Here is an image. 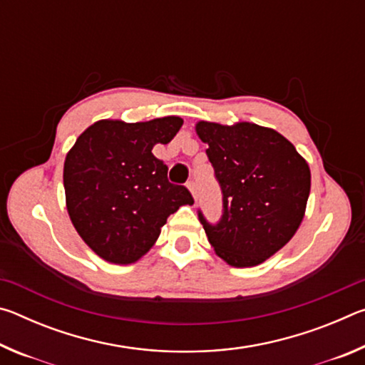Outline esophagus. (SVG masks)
I'll use <instances>...</instances> for the list:
<instances>
[{"instance_id":"esophagus-1","label":"esophagus","mask_w":365,"mask_h":365,"mask_svg":"<svg viewBox=\"0 0 365 365\" xmlns=\"http://www.w3.org/2000/svg\"><path fill=\"white\" fill-rule=\"evenodd\" d=\"M187 187H188V190L191 191V195H193V197L196 200V197H197V185H196V182L195 180H190L187 183Z\"/></svg>"}]
</instances>
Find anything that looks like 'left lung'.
Segmentation results:
<instances>
[{"label":"left lung","mask_w":365,"mask_h":365,"mask_svg":"<svg viewBox=\"0 0 365 365\" xmlns=\"http://www.w3.org/2000/svg\"><path fill=\"white\" fill-rule=\"evenodd\" d=\"M196 133L222 190V217L209 224L215 255L233 267H252L282 250L301 225L311 191V170L279 132L256 123L197 122Z\"/></svg>","instance_id":"obj_1"}]
</instances>
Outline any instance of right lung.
Returning a JSON list of instances; mask_svg holds the SVG:
<instances>
[{"instance_id": "right-lung-1", "label": "right lung", "mask_w": 365, "mask_h": 365, "mask_svg": "<svg viewBox=\"0 0 365 365\" xmlns=\"http://www.w3.org/2000/svg\"><path fill=\"white\" fill-rule=\"evenodd\" d=\"M183 120L169 115L148 122L100 120L67 153V212L83 242L104 261L132 264L146 255L170 214L193 205L187 187L168 178L153 151L168 145Z\"/></svg>"}]
</instances>
